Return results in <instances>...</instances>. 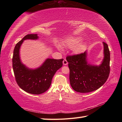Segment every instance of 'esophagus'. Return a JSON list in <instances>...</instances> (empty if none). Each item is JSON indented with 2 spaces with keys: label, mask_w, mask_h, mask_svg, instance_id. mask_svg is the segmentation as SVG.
I'll list each match as a JSON object with an SVG mask.
<instances>
[{
  "label": "esophagus",
  "mask_w": 122,
  "mask_h": 122,
  "mask_svg": "<svg viewBox=\"0 0 122 122\" xmlns=\"http://www.w3.org/2000/svg\"><path fill=\"white\" fill-rule=\"evenodd\" d=\"M63 65H64V66H66V65H67V64H68V61H66V59H64V60H63Z\"/></svg>",
  "instance_id": "1"
}]
</instances>
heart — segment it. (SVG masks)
Here are the masks:
<instances>
[{
	"label": "heart",
	"instance_id": "b5f03b06",
	"mask_svg": "<svg viewBox=\"0 0 122 122\" xmlns=\"http://www.w3.org/2000/svg\"><path fill=\"white\" fill-rule=\"evenodd\" d=\"M82 40L81 37H70L64 40L62 46L67 48H73L74 53L77 54L82 53L84 50L85 46L83 43L80 42ZM59 49H61L60 46H59Z\"/></svg>",
	"mask_w": 122,
	"mask_h": 122
}]
</instances>
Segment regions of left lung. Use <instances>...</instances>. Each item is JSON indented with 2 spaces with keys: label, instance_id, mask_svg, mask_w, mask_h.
<instances>
[{
  "label": "left lung",
  "instance_id": "left-lung-1",
  "mask_svg": "<svg viewBox=\"0 0 122 122\" xmlns=\"http://www.w3.org/2000/svg\"><path fill=\"white\" fill-rule=\"evenodd\" d=\"M104 58L99 66L87 62V52L66 56L70 69V82L75 91L89 93L99 89L109 76L110 53L108 45L103 42Z\"/></svg>",
  "mask_w": 122,
  "mask_h": 122
}]
</instances>
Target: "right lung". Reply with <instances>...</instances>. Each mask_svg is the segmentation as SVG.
I'll use <instances>...</instances> for the list:
<instances>
[{
  "instance_id": "obj_1",
  "label": "right lung",
  "mask_w": 122,
  "mask_h": 122,
  "mask_svg": "<svg viewBox=\"0 0 122 122\" xmlns=\"http://www.w3.org/2000/svg\"><path fill=\"white\" fill-rule=\"evenodd\" d=\"M37 34L27 35L15 45L12 57V67L15 79L21 89L32 94H40L50 87L52 79L56 71L62 66L63 59H46L40 67L28 68L22 63L20 48L25 40H37Z\"/></svg>"
}]
</instances>
